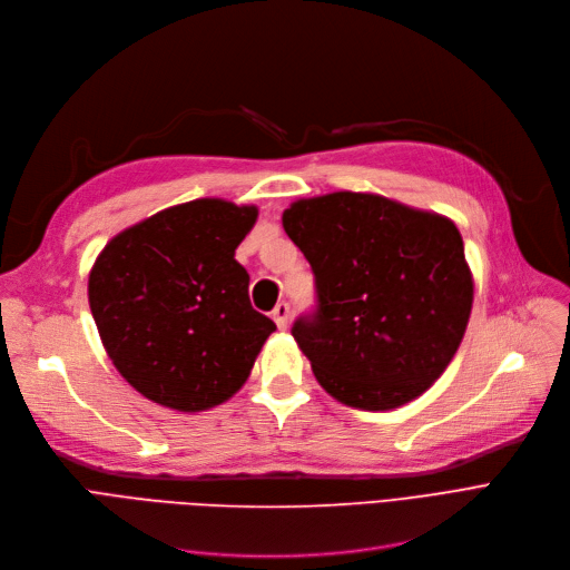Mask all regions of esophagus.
<instances>
[{"label":"esophagus","instance_id":"esophagus-1","mask_svg":"<svg viewBox=\"0 0 570 570\" xmlns=\"http://www.w3.org/2000/svg\"><path fill=\"white\" fill-rule=\"evenodd\" d=\"M271 315H274V322L281 332H285L289 327V306L287 304H278Z\"/></svg>","mask_w":570,"mask_h":570}]
</instances>
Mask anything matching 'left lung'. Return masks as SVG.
<instances>
[{
	"label": "left lung",
	"mask_w": 570,
	"mask_h": 570,
	"mask_svg": "<svg viewBox=\"0 0 570 570\" xmlns=\"http://www.w3.org/2000/svg\"><path fill=\"white\" fill-rule=\"evenodd\" d=\"M287 236L315 274L317 313L292 336L324 392L392 411L439 381L464 338L473 274L456 225L373 193L296 199Z\"/></svg>",
	"instance_id": "8db88e82"
}]
</instances>
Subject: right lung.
<instances>
[{"instance_id": "obj_1", "label": "right lung", "mask_w": 570, "mask_h": 570, "mask_svg": "<svg viewBox=\"0 0 570 570\" xmlns=\"http://www.w3.org/2000/svg\"><path fill=\"white\" fill-rule=\"evenodd\" d=\"M257 206L204 197L116 234L97 255L88 302L106 355L141 396L178 413L232 399L276 324L250 306L234 255Z\"/></svg>"}]
</instances>
